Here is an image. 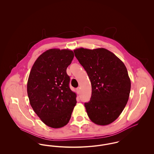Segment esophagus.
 I'll return each instance as SVG.
<instances>
[{"label":"esophagus","instance_id":"1","mask_svg":"<svg viewBox=\"0 0 154 154\" xmlns=\"http://www.w3.org/2000/svg\"><path fill=\"white\" fill-rule=\"evenodd\" d=\"M76 92H77V94L78 95L80 94V88H77V89H76Z\"/></svg>","mask_w":154,"mask_h":154}]
</instances>
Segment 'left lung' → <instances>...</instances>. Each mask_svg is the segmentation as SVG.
<instances>
[{
    "label": "left lung",
    "mask_w": 154,
    "mask_h": 154,
    "mask_svg": "<svg viewBox=\"0 0 154 154\" xmlns=\"http://www.w3.org/2000/svg\"><path fill=\"white\" fill-rule=\"evenodd\" d=\"M88 74L92 85L90 101L85 103L89 119L98 125L113 122L128 101L131 82L123 62L103 48L74 50Z\"/></svg>",
    "instance_id": "8db88e82"
}]
</instances>
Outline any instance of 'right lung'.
Masks as SVG:
<instances>
[{
  "label": "right lung",
  "instance_id": "obj_1",
  "mask_svg": "<svg viewBox=\"0 0 154 154\" xmlns=\"http://www.w3.org/2000/svg\"><path fill=\"white\" fill-rule=\"evenodd\" d=\"M74 58L69 49H49L36 60L30 72L27 93L33 111L47 126L57 129L68 124L77 101L69 88L66 69Z\"/></svg>",
  "mask_w": 154,
  "mask_h": 154
}]
</instances>
